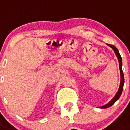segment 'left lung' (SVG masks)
Here are the masks:
<instances>
[{
	"label": "left lung",
	"instance_id": "8db88e82",
	"mask_svg": "<svg viewBox=\"0 0 130 130\" xmlns=\"http://www.w3.org/2000/svg\"><path fill=\"white\" fill-rule=\"evenodd\" d=\"M108 46H109L110 47L113 48V50L114 51V53L116 55L117 57H118V61H119V66H120V75H121V81H120V87H119V89H118V92L116 94V95L113 97L112 100H111L110 102H109L108 103H107L106 105H103V106H101L99 108H107V107H109L110 106L113 105V104H114V103L116 101H118L119 100V98L122 95V91H123V84H124V76H123V71H122V57L120 55V53H119V51H118V48L116 47H115L114 45H109V44H107Z\"/></svg>",
	"mask_w": 130,
	"mask_h": 130
}]
</instances>
